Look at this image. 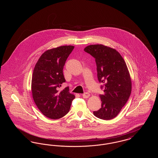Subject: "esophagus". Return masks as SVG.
Wrapping results in <instances>:
<instances>
[{
    "instance_id": "1",
    "label": "esophagus",
    "mask_w": 158,
    "mask_h": 158,
    "mask_svg": "<svg viewBox=\"0 0 158 158\" xmlns=\"http://www.w3.org/2000/svg\"><path fill=\"white\" fill-rule=\"evenodd\" d=\"M89 96H90V94L89 93H88V92H86V93L83 94L82 95L83 98H89Z\"/></svg>"
}]
</instances>
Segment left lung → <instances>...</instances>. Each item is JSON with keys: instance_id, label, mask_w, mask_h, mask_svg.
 I'll return each mask as SVG.
<instances>
[{"instance_id": "left-lung-1", "label": "left lung", "mask_w": 158, "mask_h": 158, "mask_svg": "<svg viewBox=\"0 0 158 158\" xmlns=\"http://www.w3.org/2000/svg\"><path fill=\"white\" fill-rule=\"evenodd\" d=\"M84 51L95 59L98 81L104 84L99 95L101 108L94 111L95 117L109 120L115 118L126 104L131 92V80L127 66L116 50L102 44L89 45Z\"/></svg>"}]
</instances>
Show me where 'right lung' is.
<instances>
[{
  "label": "right lung",
  "instance_id": "add662e5",
  "mask_svg": "<svg viewBox=\"0 0 158 158\" xmlns=\"http://www.w3.org/2000/svg\"><path fill=\"white\" fill-rule=\"evenodd\" d=\"M74 46L63 45L45 51L37 61L33 71L31 90L34 101L45 117L56 120L64 117L75 97L69 87L60 90L66 82L63 67Z\"/></svg>",
  "mask_w": 158,
  "mask_h": 158
}]
</instances>
